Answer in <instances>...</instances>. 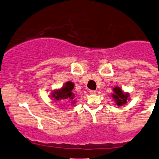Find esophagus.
I'll return each mask as SVG.
<instances>
[{"mask_svg": "<svg viewBox=\"0 0 159 159\" xmlns=\"http://www.w3.org/2000/svg\"><path fill=\"white\" fill-rule=\"evenodd\" d=\"M89 93L91 94H96V91H94V90H90Z\"/></svg>", "mask_w": 159, "mask_h": 159, "instance_id": "1", "label": "esophagus"}]
</instances>
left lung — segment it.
Here are the masks:
<instances>
[{
  "label": "left lung",
  "mask_w": 159,
  "mask_h": 159,
  "mask_svg": "<svg viewBox=\"0 0 159 159\" xmlns=\"http://www.w3.org/2000/svg\"><path fill=\"white\" fill-rule=\"evenodd\" d=\"M114 94H112L111 97L116 102L118 106H121L127 103V101L129 100L130 94L129 93H124L119 87H115L113 89Z\"/></svg>",
  "instance_id": "left-lung-1"
}]
</instances>
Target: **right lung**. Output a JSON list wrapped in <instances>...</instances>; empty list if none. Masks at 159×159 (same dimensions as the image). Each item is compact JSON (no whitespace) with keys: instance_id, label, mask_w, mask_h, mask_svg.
I'll return each instance as SVG.
<instances>
[{"instance_id":"obj_1","label":"right lung","mask_w":159,"mask_h":159,"mask_svg":"<svg viewBox=\"0 0 159 159\" xmlns=\"http://www.w3.org/2000/svg\"><path fill=\"white\" fill-rule=\"evenodd\" d=\"M74 87L75 85L73 83L68 81L66 84H64L61 89L53 91L51 94V98H53V100H54L55 102H60V101H61V102H62L64 105L67 104V102L68 103L71 102L72 104H74L75 100L73 99L75 98V94L72 92Z\"/></svg>"}]
</instances>
